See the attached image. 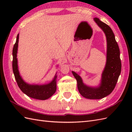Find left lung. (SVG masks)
<instances>
[{"label":"left lung","mask_w":132,"mask_h":132,"mask_svg":"<svg viewBox=\"0 0 132 132\" xmlns=\"http://www.w3.org/2000/svg\"><path fill=\"white\" fill-rule=\"evenodd\" d=\"M94 21L104 32L107 38V62L102 74L100 86L96 88L86 86L77 73H72L77 80L79 92L83 97L89 99H100L110 95L116 85L121 71L120 51L111 27L105 23L94 18Z\"/></svg>","instance_id":"obj_1"}]
</instances>
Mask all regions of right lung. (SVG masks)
Segmentation results:
<instances>
[{"mask_svg": "<svg viewBox=\"0 0 132 132\" xmlns=\"http://www.w3.org/2000/svg\"><path fill=\"white\" fill-rule=\"evenodd\" d=\"M19 42V34L17 36L16 41L13 49V70L16 81L18 86L23 93L31 98L44 100L50 98L54 93L57 89L56 79L55 76L54 79L50 83L46 85H29L22 79L19 74L18 67L17 51Z\"/></svg>", "mask_w": 132, "mask_h": 132, "instance_id": "obj_1", "label": "right lung"}]
</instances>
